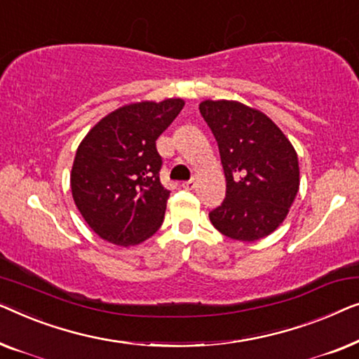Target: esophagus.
<instances>
[{"mask_svg": "<svg viewBox=\"0 0 359 359\" xmlns=\"http://www.w3.org/2000/svg\"><path fill=\"white\" fill-rule=\"evenodd\" d=\"M182 187H184V189H187V190H194L195 189V180L190 179V180L182 182Z\"/></svg>", "mask_w": 359, "mask_h": 359, "instance_id": "obj_1", "label": "esophagus"}]
</instances>
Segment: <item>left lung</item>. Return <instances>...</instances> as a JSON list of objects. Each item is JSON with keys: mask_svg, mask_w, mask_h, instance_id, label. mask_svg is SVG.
I'll list each match as a JSON object with an SVG mask.
<instances>
[{"mask_svg": "<svg viewBox=\"0 0 359 359\" xmlns=\"http://www.w3.org/2000/svg\"><path fill=\"white\" fill-rule=\"evenodd\" d=\"M200 114L218 141L226 198L211 224L234 241L254 242L285 221L297 190L296 149L264 112L237 100H203Z\"/></svg>", "mask_w": 359, "mask_h": 359, "instance_id": "left-lung-1", "label": "left lung"}]
</instances>
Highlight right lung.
Masks as SVG:
<instances>
[{
	"label": "right lung",
	"mask_w": 359,
	"mask_h": 359,
	"mask_svg": "<svg viewBox=\"0 0 359 359\" xmlns=\"http://www.w3.org/2000/svg\"><path fill=\"white\" fill-rule=\"evenodd\" d=\"M184 105L179 97L127 104L99 120L79 143L72 194L100 239L130 247L161 228L170 191L159 180L156 140Z\"/></svg>",
	"instance_id": "add662e5"
}]
</instances>
